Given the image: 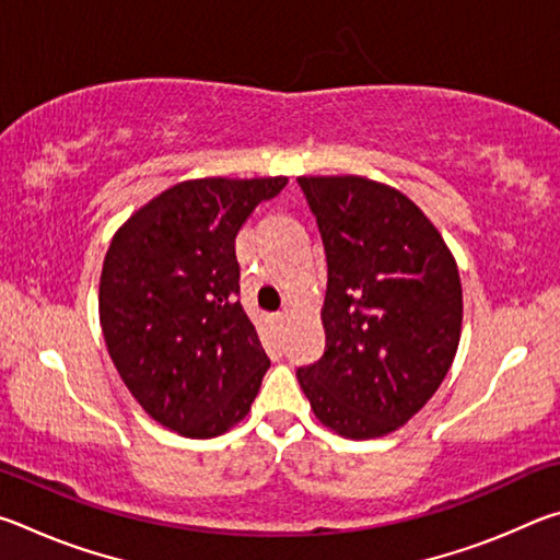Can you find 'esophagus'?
<instances>
[{
	"label": "esophagus",
	"mask_w": 560,
	"mask_h": 560,
	"mask_svg": "<svg viewBox=\"0 0 560 560\" xmlns=\"http://www.w3.org/2000/svg\"><path fill=\"white\" fill-rule=\"evenodd\" d=\"M271 320L277 324V328H283V326H287V320H289V314H287V311H279V314L271 316Z\"/></svg>",
	"instance_id": "1"
}]
</instances>
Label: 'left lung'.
<instances>
[{
	"mask_svg": "<svg viewBox=\"0 0 560 560\" xmlns=\"http://www.w3.org/2000/svg\"><path fill=\"white\" fill-rule=\"evenodd\" d=\"M328 261L326 350L301 390L326 428L383 438L420 412L447 375L462 330V283L420 207L368 177H299Z\"/></svg>",
	"mask_w": 560,
	"mask_h": 560,
	"instance_id": "left-lung-1",
	"label": "left lung"
}]
</instances>
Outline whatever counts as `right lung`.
<instances>
[{"label":"right lung","mask_w":560,"mask_h":560,"mask_svg":"<svg viewBox=\"0 0 560 560\" xmlns=\"http://www.w3.org/2000/svg\"><path fill=\"white\" fill-rule=\"evenodd\" d=\"M287 177L187 179L113 236L98 311L108 353L143 410L185 438L246 417L271 360L240 303L234 240Z\"/></svg>","instance_id":"add662e5"}]
</instances>
